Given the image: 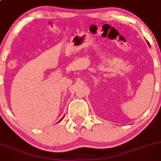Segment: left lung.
<instances>
[{"mask_svg":"<svg viewBox=\"0 0 161 161\" xmlns=\"http://www.w3.org/2000/svg\"><path fill=\"white\" fill-rule=\"evenodd\" d=\"M147 43H148V45H149V42H147Z\"/></svg>","mask_w":161,"mask_h":161,"instance_id":"left-lung-1","label":"left lung"}]
</instances>
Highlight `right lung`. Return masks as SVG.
<instances>
[{
	"label": "right lung",
	"instance_id": "1",
	"mask_svg": "<svg viewBox=\"0 0 161 161\" xmlns=\"http://www.w3.org/2000/svg\"><path fill=\"white\" fill-rule=\"evenodd\" d=\"M64 116H63V118H64ZM63 118H62V119H60V120H59V122H60L61 120H62V119H63Z\"/></svg>",
	"mask_w": 161,
	"mask_h": 161
}]
</instances>
